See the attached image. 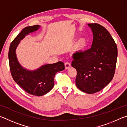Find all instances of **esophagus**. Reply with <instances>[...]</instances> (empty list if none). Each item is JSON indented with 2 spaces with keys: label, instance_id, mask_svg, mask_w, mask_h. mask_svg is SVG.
Returning a JSON list of instances; mask_svg holds the SVG:
<instances>
[{
  "label": "esophagus",
  "instance_id": "esophagus-1",
  "mask_svg": "<svg viewBox=\"0 0 127 127\" xmlns=\"http://www.w3.org/2000/svg\"><path fill=\"white\" fill-rule=\"evenodd\" d=\"M65 70H68L71 67V64L68 63V62H66L65 64Z\"/></svg>",
  "mask_w": 127,
  "mask_h": 127
}]
</instances>
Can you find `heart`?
<instances>
[{
    "instance_id": "b5f03b06",
    "label": "heart",
    "mask_w": 127,
    "mask_h": 127,
    "mask_svg": "<svg viewBox=\"0 0 127 127\" xmlns=\"http://www.w3.org/2000/svg\"><path fill=\"white\" fill-rule=\"evenodd\" d=\"M77 37H75V39ZM89 43V41L87 37L84 35L79 38L72 46L71 49L72 53L74 55L81 54L85 52L86 48H88Z\"/></svg>"
}]
</instances>
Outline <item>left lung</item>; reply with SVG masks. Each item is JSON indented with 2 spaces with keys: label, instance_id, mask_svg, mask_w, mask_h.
Returning a JSON list of instances; mask_svg holds the SVG:
<instances>
[{
  "label": "left lung",
  "instance_id": "left-lung-1",
  "mask_svg": "<svg viewBox=\"0 0 127 127\" xmlns=\"http://www.w3.org/2000/svg\"><path fill=\"white\" fill-rule=\"evenodd\" d=\"M92 29V47L73 55L71 65L77 71L76 85L91 94L101 90L112 80L116 67L118 50L109 32L97 23L88 24Z\"/></svg>",
  "mask_w": 127,
  "mask_h": 127
}]
</instances>
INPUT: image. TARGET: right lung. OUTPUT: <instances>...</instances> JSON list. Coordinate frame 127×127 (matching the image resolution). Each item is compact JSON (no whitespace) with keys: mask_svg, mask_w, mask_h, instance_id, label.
I'll return each mask as SVG.
<instances>
[{"mask_svg":"<svg viewBox=\"0 0 127 127\" xmlns=\"http://www.w3.org/2000/svg\"><path fill=\"white\" fill-rule=\"evenodd\" d=\"M40 28L39 25L24 28L11 43L8 53L10 70L13 80L26 92L38 96L47 94L52 89L54 86L56 74L65 69L64 64L61 61L42 65L33 70L24 68L20 64L16 54L20 41L27 35L35 32Z\"/></svg>","mask_w":127,"mask_h":127,"instance_id":"right-lung-1","label":"right lung"}]
</instances>
